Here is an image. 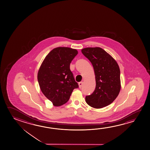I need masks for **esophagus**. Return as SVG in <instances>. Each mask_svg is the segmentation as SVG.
I'll return each mask as SVG.
<instances>
[{
	"label": "esophagus",
	"mask_w": 150,
	"mask_h": 150,
	"mask_svg": "<svg viewBox=\"0 0 150 150\" xmlns=\"http://www.w3.org/2000/svg\"><path fill=\"white\" fill-rule=\"evenodd\" d=\"M83 82H79V88H81L82 86H83Z\"/></svg>",
	"instance_id": "esophagus-1"
}]
</instances>
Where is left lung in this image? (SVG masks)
<instances>
[{
    "label": "left lung",
    "instance_id": "obj_1",
    "mask_svg": "<svg viewBox=\"0 0 150 150\" xmlns=\"http://www.w3.org/2000/svg\"><path fill=\"white\" fill-rule=\"evenodd\" d=\"M82 53L91 62L94 69L96 86L92 94L86 97V103L100 109L112 103L121 90L120 70L116 60L103 49H82Z\"/></svg>",
    "mask_w": 150,
    "mask_h": 150
}]
</instances>
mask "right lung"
<instances>
[{"mask_svg":"<svg viewBox=\"0 0 150 150\" xmlns=\"http://www.w3.org/2000/svg\"><path fill=\"white\" fill-rule=\"evenodd\" d=\"M78 52L69 47H57L46 56L38 72L41 91L55 107L67 103L74 89L79 86L70 69Z\"/></svg>","mask_w":150,"mask_h":150,"instance_id":"right-lung-1","label":"right lung"}]
</instances>
